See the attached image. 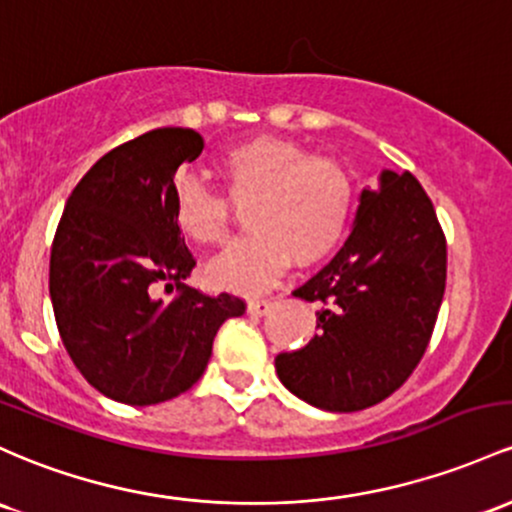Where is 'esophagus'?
Wrapping results in <instances>:
<instances>
[{"mask_svg":"<svg viewBox=\"0 0 512 512\" xmlns=\"http://www.w3.org/2000/svg\"><path fill=\"white\" fill-rule=\"evenodd\" d=\"M272 308H274V301L269 299H257L247 303V313H250V316H265V313L272 311Z\"/></svg>","mask_w":512,"mask_h":512,"instance_id":"1","label":"esophagus"}]
</instances>
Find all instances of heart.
<instances>
[{
	"label": "heart",
	"mask_w": 512,
	"mask_h": 512,
	"mask_svg": "<svg viewBox=\"0 0 512 512\" xmlns=\"http://www.w3.org/2000/svg\"><path fill=\"white\" fill-rule=\"evenodd\" d=\"M221 194L194 179L174 189V223L201 247H218L233 228V209H245L250 235L206 267L216 289L257 294L286 262L311 267L340 245L355 211V182L342 162L311 155L294 140L257 136L218 160Z\"/></svg>",
	"instance_id": "obj_1"
}]
</instances>
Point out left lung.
<instances>
[{
    "mask_svg": "<svg viewBox=\"0 0 512 512\" xmlns=\"http://www.w3.org/2000/svg\"><path fill=\"white\" fill-rule=\"evenodd\" d=\"M447 282V240L411 172H381L364 189L350 238L294 291L318 301L306 347L274 359L279 379L311 406L352 413L406 384L423 359Z\"/></svg>",
    "mask_w": 512,
    "mask_h": 512,
    "instance_id": "8db88e82",
    "label": "left lung"
}]
</instances>
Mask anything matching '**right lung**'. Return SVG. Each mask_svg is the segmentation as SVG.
<instances>
[{
  "label": "right lung",
  "instance_id": "right-lung-1",
  "mask_svg": "<svg viewBox=\"0 0 512 512\" xmlns=\"http://www.w3.org/2000/svg\"><path fill=\"white\" fill-rule=\"evenodd\" d=\"M204 150L192 128H155L109 150L72 189L50 250V301L75 367L104 396L153 406L192 389L213 338L243 316L233 294L184 284L196 267L174 223V172ZM175 289L157 300L154 286Z\"/></svg>",
  "mask_w": 512,
  "mask_h": 512
}]
</instances>
